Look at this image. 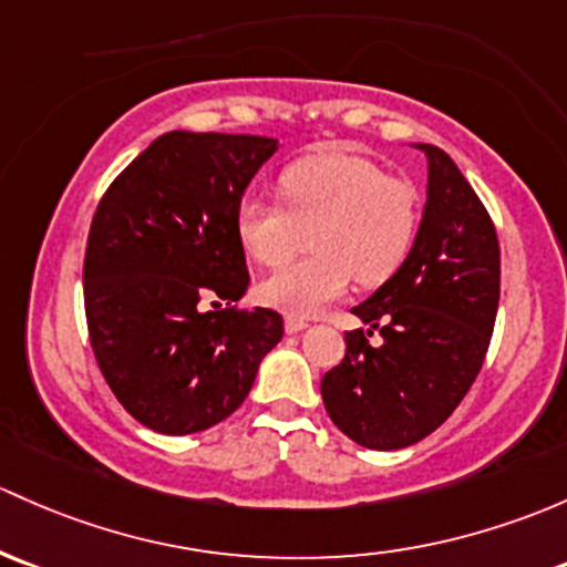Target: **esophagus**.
Wrapping results in <instances>:
<instances>
[{"label": "esophagus", "instance_id": "obj_1", "mask_svg": "<svg viewBox=\"0 0 567 567\" xmlns=\"http://www.w3.org/2000/svg\"><path fill=\"white\" fill-rule=\"evenodd\" d=\"M301 329H307V320L293 318V315H290V318H285V331H288V333H299Z\"/></svg>", "mask_w": 567, "mask_h": 567}]
</instances>
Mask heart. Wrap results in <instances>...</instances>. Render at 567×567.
Masks as SVG:
<instances>
[{"mask_svg":"<svg viewBox=\"0 0 567 567\" xmlns=\"http://www.w3.org/2000/svg\"><path fill=\"white\" fill-rule=\"evenodd\" d=\"M279 204L244 198L236 234L255 264H288L309 234L312 255L260 285V299L290 315H318L350 288L383 285L402 268L421 230V193L378 163L344 152L296 159L277 176Z\"/></svg>","mask_w":567,"mask_h":567,"instance_id":"heart-1","label":"heart"}]
</instances>
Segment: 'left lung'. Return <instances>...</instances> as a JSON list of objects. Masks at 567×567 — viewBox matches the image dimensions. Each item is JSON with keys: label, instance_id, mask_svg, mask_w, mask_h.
<instances>
[{"label": "left lung", "instance_id": "left-lung-1", "mask_svg": "<svg viewBox=\"0 0 567 567\" xmlns=\"http://www.w3.org/2000/svg\"><path fill=\"white\" fill-rule=\"evenodd\" d=\"M419 238L402 268L353 307L371 329L344 333V359L320 383L331 421L363 449L419 443L443 424L484 367L499 303V241L486 206L437 146Z\"/></svg>", "mask_w": 567, "mask_h": 567}]
</instances>
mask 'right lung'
<instances>
[{
	"instance_id": "1",
	"label": "right lung",
	"mask_w": 567,
	"mask_h": 567,
	"mask_svg": "<svg viewBox=\"0 0 567 567\" xmlns=\"http://www.w3.org/2000/svg\"><path fill=\"white\" fill-rule=\"evenodd\" d=\"M274 152L264 135L174 130L113 178L94 212L89 342L113 396L154 432L228 419L282 339V315L236 303L249 285L236 208Z\"/></svg>"
}]
</instances>
